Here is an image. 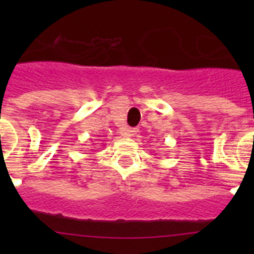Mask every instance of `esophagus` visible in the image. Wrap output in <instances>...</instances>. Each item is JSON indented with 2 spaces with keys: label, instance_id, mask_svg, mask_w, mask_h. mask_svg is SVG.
Masks as SVG:
<instances>
[{
  "label": "esophagus",
  "instance_id": "obj_1",
  "mask_svg": "<svg viewBox=\"0 0 254 254\" xmlns=\"http://www.w3.org/2000/svg\"><path fill=\"white\" fill-rule=\"evenodd\" d=\"M138 129L137 128H126L125 131H123V133L126 134V136H128V137H133L134 134L137 133Z\"/></svg>",
  "mask_w": 254,
  "mask_h": 254
}]
</instances>
